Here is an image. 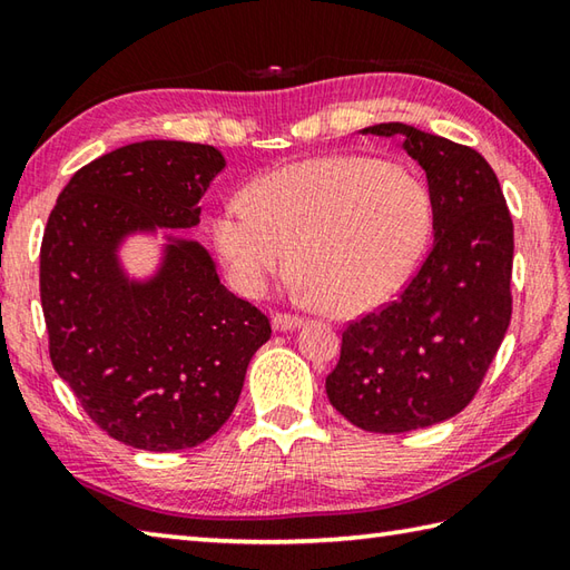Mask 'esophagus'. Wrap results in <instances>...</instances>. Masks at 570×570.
<instances>
[{"mask_svg": "<svg viewBox=\"0 0 570 570\" xmlns=\"http://www.w3.org/2000/svg\"><path fill=\"white\" fill-rule=\"evenodd\" d=\"M272 326H274V331H282V333L284 331H296V328L304 326V318L276 314V316H272Z\"/></svg>", "mask_w": 570, "mask_h": 570, "instance_id": "esophagus-1", "label": "esophagus"}]
</instances>
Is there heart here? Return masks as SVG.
Returning <instances> with one entry per match:
<instances>
[{"label": "heart", "mask_w": 570, "mask_h": 570, "mask_svg": "<svg viewBox=\"0 0 570 570\" xmlns=\"http://www.w3.org/2000/svg\"><path fill=\"white\" fill-rule=\"evenodd\" d=\"M232 197L212 219V239L232 284L262 296L294 262L296 294L355 316L393 298L415 269L432 227L420 177L363 155L282 167Z\"/></svg>", "instance_id": "obj_1"}]
</instances>
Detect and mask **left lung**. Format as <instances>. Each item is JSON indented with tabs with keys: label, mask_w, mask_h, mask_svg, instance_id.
I'll return each instance as SVG.
<instances>
[{
	"label": "left lung",
	"mask_w": 570,
	"mask_h": 570,
	"mask_svg": "<svg viewBox=\"0 0 570 570\" xmlns=\"http://www.w3.org/2000/svg\"><path fill=\"white\" fill-rule=\"evenodd\" d=\"M361 132L403 138L425 170L434 242L393 304L343 331L326 395L355 428L395 434L454 417L482 385L511 321L514 225L476 150L407 122Z\"/></svg>",
	"instance_id": "8db88e82"
}]
</instances>
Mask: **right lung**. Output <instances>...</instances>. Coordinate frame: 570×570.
Instances as JSON below:
<instances>
[{
  "mask_svg": "<svg viewBox=\"0 0 570 570\" xmlns=\"http://www.w3.org/2000/svg\"><path fill=\"white\" fill-rule=\"evenodd\" d=\"M212 145L142 140L83 165L41 242V308L53 371L100 430L145 452L197 448L229 420L252 355L269 341L259 308L219 284L209 252L180 237L225 170ZM150 273L127 272L130 238H157Z\"/></svg>",
  "mask_w": 570,
  "mask_h": 570,
  "instance_id": "obj_1",
  "label": "right lung"
}]
</instances>
